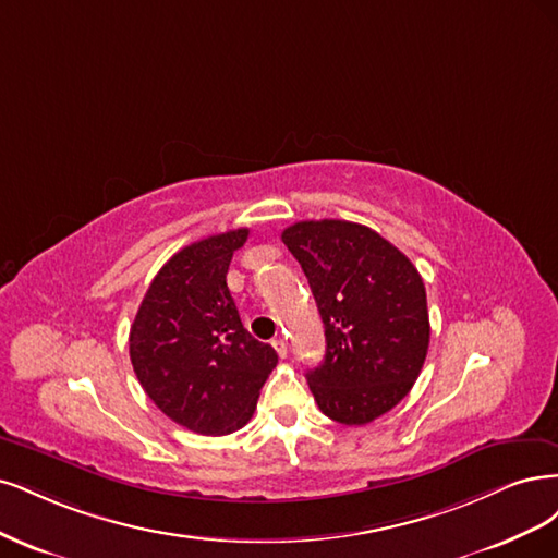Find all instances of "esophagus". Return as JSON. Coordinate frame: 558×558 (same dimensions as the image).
<instances>
[{
  "label": "esophagus",
  "instance_id": "esophagus-1",
  "mask_svg": "<svg viewBox=\"0 0 558 558\" xmlns=\"http://www.w3.org/2000/svg\"><path fill=\"white\" fill-rule=\"evenodd\" d=\"M274 348L278 350V354H280V356H287V340H284L282 336L274 338Z\"/></svg>",
  "mask_w": 558,
  "mask_h": 558
}]
</instances>
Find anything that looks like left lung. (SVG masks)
<instances>
[{
  "label": "left lung",
  "mask_w": 558,
  "mask_h": 558,
  "mask_svg": "<svg viewBox=\"0 0 558 558\" xmlns=\"http://www.w3.org/2000/svg\"><path fill=\"white\" fill-rule=\"evenodd\" d=\"M282 243L325 322V362L305 373L313 397L333 422L364 426L420 377L430 338L424 280L399 247L356 222H296Z\"/></svg>",
  "instance_id": "left-lung-1"
}]
</instances>
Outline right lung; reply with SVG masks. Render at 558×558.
I'll use <instances>...</instances> for the list:
<instances>
[{
	"label": "right lung",
	"instance_id": "add662e5",
	"mask_svg": "<svg viewBox=\"0 0 558 558\" xmlns=\"http://www.w3.org/2000/svg\"><path fill=\"white\" fill-rule=\"evenodd\" d=\"M247 229H231L175 253L150 282L130 329V359L148 399L194 434L225 436L253 417L278 364L247 333L227 287Z\"/></svg>",
	"mask_w": 558,
	"mask_h": 558
}]
</instances>
